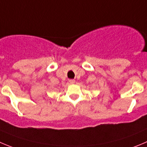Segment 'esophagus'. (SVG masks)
I'll return each mask as SVG.
<instances>
[{"mask_svg": "<svg viewBox=\"0 0 147 147\" xmlns=\"http://www.w3.org/2000/svg\"><path fill=\"white\" fill-rule=\"evenodd\" d=\"M69 82L71 83V84H74V83H75V80H69Z\"/></svg>", "mask_w": 147, "mask_h": 147, "instance_id": "34e87169", "label": "esophagus"}]
</instances>
